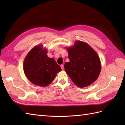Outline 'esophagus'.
Returning <instances> with one entry per match:
<instances>
[{"mask_svg": "<svg viewBox=\"0 0 125 125\" xmlns=\"http://www.w3.org/2000/svg\"><path fill=\"white\" fill-rule=\"evenodd\" d=\"M60 66H61V69H62V70H63V69H64V65H63V64H62V65H61Z\"/></svg>", "mask_w": 125, "mask_h": 125, "instance_id": "obj_1", "label": "esophagus"}]
</instances>
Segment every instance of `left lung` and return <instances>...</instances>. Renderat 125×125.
<instances>
[{
    "mask_svg": "<svg viewBox=\"0 0 125 125\" xmlns=\"http://www.w3.org/2000/svg\"><path fill=\"white\" fill-rule=\"evenodd\" d=\"M69 62L65 63V71L79 87L90 85L98 78L101 70L100 58L94 50L81 41L67 48Z\"/></svg>",
    "mask_w": 125,
    "mask_h": 125,
    "instance_id": "1",
    "label": "left lung"
}]
</instances>
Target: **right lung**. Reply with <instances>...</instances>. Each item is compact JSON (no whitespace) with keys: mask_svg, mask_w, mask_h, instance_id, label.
Here are the masks:
<instances>
[{"mask_svg":"<svg viewBox=\"0 0 125 125\" xmlns=\"http://www.w3.org/2000/svg\"><path fill=\"white\" fill-rule=\"evenodd\" d=\"M23 70L28 80L40 86L48 85L61 71L59 65L53 58L48 57L47 50L42 45L31 49L23 62Z\"/></svg>","mask_w":125,"mask_h":125,"instance_id":"1","label":"right lung"}]
</instances>
